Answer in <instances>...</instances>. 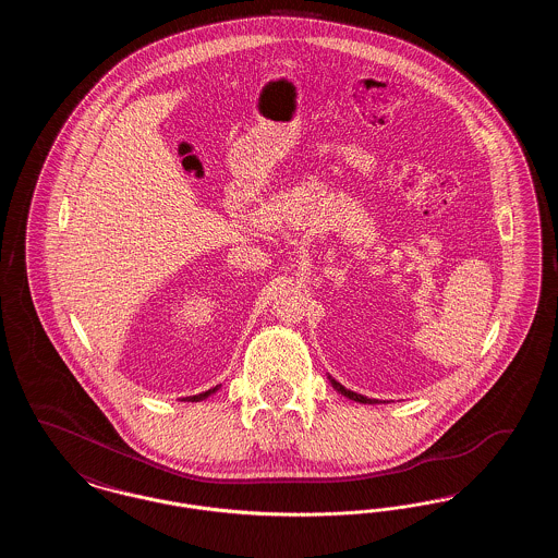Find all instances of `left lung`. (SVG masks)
I'll use <instances>...</instances> for the list:
<instances>
[{"mask_svg":"<svg viewBox=\"0 0 558 558\" xmlns=\"http://www.w3.org/2000/svg\"><path fill=\"white\" fill-rule=\"evenodd\" d=\"M330 383H332V387L341 393V396H345V398L353 399V401H360V403H376L374 399L364 398V396H360V393H353V391H349L345 389L341 383H337L335 378H330Z\"/></svg>","mask_w":558,"mask_h":558,"instance_id":"obj_1","label":"left lung"}]
</instances>
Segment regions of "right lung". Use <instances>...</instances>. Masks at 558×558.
Returning <instances> with one entry per match:
<instances>
[{
  "instance_id": "obj_1",
  "label": "right lung",
  "mask_w": 558,
  "mask_h": 558,
  "mask_svg": "<svg viewBox=\"0 0 558 558\" xmlns=\"http://www.w3.org/2000/svg\"><path fill=\"white\" fill-rule=\"evenodd\" d=\"M217 391V387L215 389H209V391H205V393H201V396H194V398H190V401H201V399L209 398L211 393Z\"/></svg>"
}]
</instances>
